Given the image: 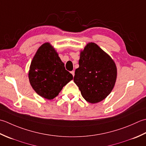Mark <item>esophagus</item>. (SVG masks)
<instances>
[{
	"mask_svg": "<svg viewBox=\"0 0 146 146\" xmlns=\"http://www.w3.org/2000/svg\"><path fill=\"white\" fill-rule=\"evenodd\" d=\"M74 72H74V70H72V71H71V72H70V73L72 74L73 76H74Z\"/></svg>",
	"mask_w": 146,
	"mask_h": 146,
	"instance_id": "esophagus-1",
	"label": "esophagus"
}]
</instances>
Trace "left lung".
I'll use <instances>...</instances> for the list:
<instances>
[{"label":"left lung","mask_w":146,"mask_h":146,"mask_svg":"<svg viewBox=\"0 0 146 146\" xmlns=\"http://www.w3.org/2000/svg\"><path fill=\"white\" fill-rule=\"evenodd\" d=\"M74 81L82 97L91 103L103 100L111 93L117 79L113 60L96 44L90 43L81 53Z\"/></svg>","instance_id":"obj_1"}]
</instances>
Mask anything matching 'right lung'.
Masks as SVG:
<instances>
[{"mask_svg":"<svg viewBox=\"0 0 146 146\" xmlns=\"http://www.w3.org/2000/svg\"><path fill=\"white\" fill-rule=\"evenodd\" d=\"M29 79L36 93L47 100H52L73 79V76L65 70L64 64L55 49L46 43L38 48L33 58Z\"/></svg>","mask_w":146,"mask_h":146,"instance_id":"1","label":"right lung"}]
</instances>
